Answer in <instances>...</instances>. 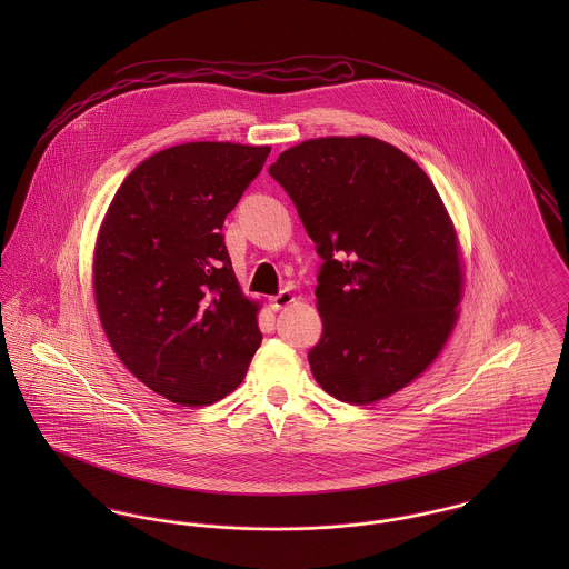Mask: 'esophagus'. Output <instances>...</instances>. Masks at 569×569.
Masks as SVG:
<instances>
[{"mask_svg":"<svg viewBox=\"0 0 569 569\" xmlns=\"http://www.w3.org/2000/svg\"><path fill=\"white\" fill-rule=\"evenodd\" d=\"M293 300H296V296H293L289 289H282V291H280L278 296H273L269 302H271V309H273V311H280V309L289 307Z\"/></svg>","mask_w":569,"mask_h":569,"instance_id":"1","label":"esophagus"}]
</instances>
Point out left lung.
<instances>
[{"mask_svg": "<svg viewBox=\"0 0 569 569\" xmlns=\"http://www.w3.org/2000/svg\"><path fill=\"white\" fill-rule=\"evenodd\" d=\"M322 258L316 381L366 406L411 383L458 318L453 226L422 168L377 138L307 140L269 166Z\"/></svg>", "mask_w": 569, "mask_h": 569, "instance_id": "obj_1", "label": "left lung"}]
</instances>
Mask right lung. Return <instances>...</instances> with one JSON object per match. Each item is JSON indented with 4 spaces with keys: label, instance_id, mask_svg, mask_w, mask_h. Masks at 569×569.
Returning a JSON list of instances; mask_svg holds the SVG:
<instances>
[{
    "label": "right lung",
    "instance_id": "right-lung-1",
    "mask_svg": "<svg viewBox=\"0 0 569 569\" xmlns=\"http://www.w3.org/2000/svg\"><path fill=\"white\" fill-rule=\"evenodd\" d=\"M269 147L190 142L136 166L118 188L93 256V296L120 361L186 407L237 390L262 335L237 282L223 221Z\"/></svg>",
    "mask_w": 569,
    "mask_h": 569
}]
</instances>
